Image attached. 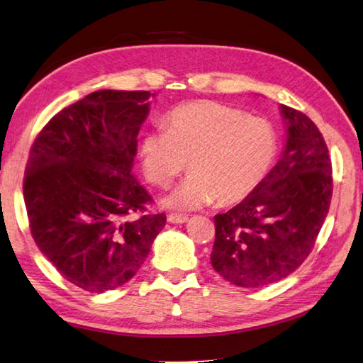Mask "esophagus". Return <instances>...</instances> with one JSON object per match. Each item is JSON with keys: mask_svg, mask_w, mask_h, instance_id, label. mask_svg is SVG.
<instances>
[{"mask_svg": "<svg viewBox=\"0 0 363 363\" xmlns=\"http://www.w3.org/2000/svg\"><path fill=\"white\" fill-rule=\"evenodd\" d=\"M167 220L173 223V224H182V223H187L189 221V216L187 215H181V213H168Z\"/></svg>", "mask_w": 363, "mask_h": 363, "instance_id": "obj_1", "label": "esophagus"}]
</instances>
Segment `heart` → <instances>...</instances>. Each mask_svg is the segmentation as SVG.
<instances>
[{
	"mask_svg": "<svg viewBox=\"0 0 363 363\" xmlns=\"http://www.w3.org/2000/svg\"><path fill=\"white\" fill-rule=\"evenodd\" d=\"M277 150L271 122L204 100L176 108L167 130L143 138L140 156L143 172L157 187L170 185L189 161L191 173L167 204L199 208L216 199L233 204L247 198L271 170Z\"/></svg>",
	"mask_w": 363,
	"mask_h": 363,
	"instance_id": "obj_1",
	"label": "heart"
}]
</instances>
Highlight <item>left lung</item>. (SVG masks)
I'll return each instance as SVG.
<instances>
[{"label":"left lung","mask_w":363,"mask_h":363,"mask_svg":"<svg viewBox=\"0 0 363 363\" xmlns=\"http://www.w3.org/2000/svg\"><path fill=\"white\" fill-rule=\"evenodd\" d=\"M286 147L258 187L215 216L210 261L227 281L261 288L283 280L313 250L333 198L330 151L306 114L281 105Z\"/></svg>","instance_id":"left-lung-1"}]
</instances>
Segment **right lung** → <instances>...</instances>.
Here are the masks:
<instances>
[{
  "instance_id": "obj_1",
  "label": "right lung",
  "mask_w": 363,
  "mask_h": 363,
  "mask_svg": "<svg viewBox=\"0 0 363 363\" xmlns=\"http://www.w3.org/2000/svg\"><path fill=\"white\" fill-rule=\"evenodd\" d=\"M148 99V91L92 92L55 114L30 147L23 195L32 238L83 291L125 284L165 225L131 174Z\"/></svg>"
}]
</instances>
